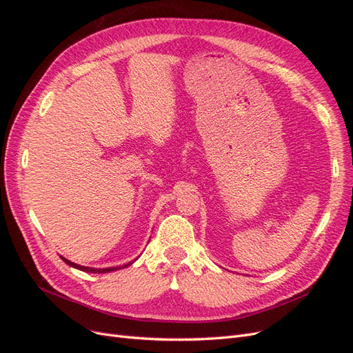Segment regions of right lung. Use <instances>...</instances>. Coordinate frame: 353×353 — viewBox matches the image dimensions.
<instances>
[{
    "mask_svg": "<svg viewBox=\"0 0 353 353\" xmlns=\"http://www.w3.org/2000/svg\"><path fill=\"white\" fill-rule=\"evenodd\" d=\"M61 259L65 261L68 265L73 266V268L81 270V271H83V272H92V274H105V272H112V271H116V270H122V268H126V266L132 265V262H134V261H132V262H130V263H125V265H122V266H113V268H103V270H99V268H90V266H81V265H77V263H73V262L68 261L66 258H63V256H61Z\"/></svg>",
    "mask_w": 353,
    "mask_h": 353,
    "instance_id": "add662e5",
    "label": "right lung"
}]
</instances>
